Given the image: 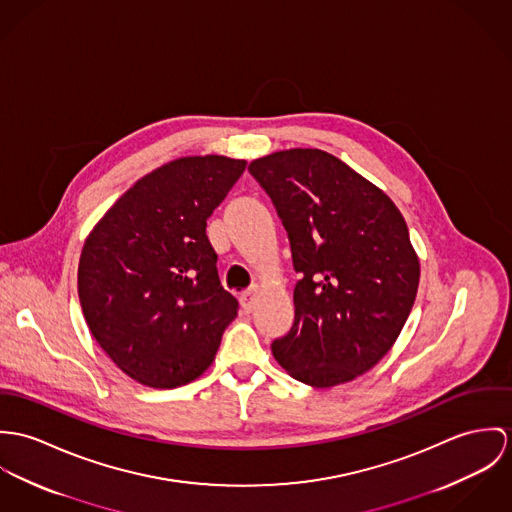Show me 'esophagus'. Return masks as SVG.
<instances>
[{
	"mask_svg": "<svg viewBox=\"0 0 512 512\" xmlns=\"http://www.w3.org/2000/svg\"><path fill=\"white\" fill-rule=\"evenodd\" d=\"M259 292H261V288L255 284V286H251L245 294H241V308H243L247 314L255 310V306H257V298H259Z\"/></svg>",
	"mask_w": 512,
	"mask_h": 512,
	"instance_id": "obj_1",
	"label": "esophagus"
}]
</instances>
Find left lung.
<instances>
[{
  "instance_id": "8db88e82",
  "label": "left lung",
  "mask_w": 512,
  "mask_h": 512,
  "mask_svg": "<svg viewBox=\"0 0 512 512\" xmlns=\"http://www.w3.org/2000/svg\"><path fill=\"white\" fill-rule=\"evenodd\" d=\"M288 233L294 324L273 341L296 381L328 389L375 367L412 310L420 263L395 202L338 157L288 149L249 165Z\"/></svg>"
}]
</instances>
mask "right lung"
I'll use <instances>...</instances> for the list:
<instances>
[{
    "label": "right lung",
    "mask_w": 512,
    "mask_h": 512,
    "mask_svg": "<svg viewBox=\"0 0 512 512\" xmlns=\"http://www.w3.org/2000/svg\"><path fill=\"white\" fill-rule=\"evenodd\" d=\"M245 165L222 155L171 161L139 178L86 237L78 265L86 324L141 385L174 389L200 377L237 316L206 220Z\"/></svg>",
    "instance_id": "1"
}]
</instances>
